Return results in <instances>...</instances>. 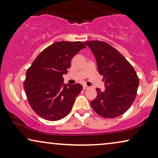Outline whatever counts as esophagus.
Wrapping results in <instances>:
<instances>
[{
  "mask_svg": "<svg viewBox=\"0 0 158 158\" xmlns=\"http://www.w3.org/2000/svg\"><path fill=\"white\" fill-rule=\"evenodd\" d=\"M88 88H89V86H88L86 85H83V90H87V89H88Z\"/></svg>",
  "mask_w": 158,
  "mask_h": 158,
  "instance_id": "1",
  "label": "esophagus"
}]
</instances>
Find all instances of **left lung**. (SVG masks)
Here are the masks:
<instances>
[{
  "mask_svg": "<svg viewBox=\"0 0 158 158\" xmlns=\"http://www.w3.org/2000/svg\"><path fill=\"white\" fill-rule=\"evenodd\" d=\"M85 44L96 57L98 73L103 75L105 90L96 88V98L90 102L96 114L115 118L128 110L135 101L139 77L131 64L111 45L101 41Z\"/></svg>",
  "mask_w": 158,
  "mask_h": 158,
  "instance_id": "8db88e82",
  "label": "left lung"
}]
</instances>
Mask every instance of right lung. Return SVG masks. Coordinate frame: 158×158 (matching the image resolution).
I'll use <instances>...</instances> for the list:
<instances>
[{
	"mask_svg": "<svg viewBox=\"0 0 158 158\" xmlns=\"http://www.w3.org/2000/svg\"><path fill=\"white\" fill-rule=\"evenodd\" d=\"M86 46L81 42H57L44 49L26 73L24 90L31 109L41 117L57 121L70 113L83 89L81 84H64L71 60Z\"/></svg>",
	"mask_w": 158,
	"mask_h": 158,
	"instance_id": "1",
	"label": "right lung"
}]
</instances>
